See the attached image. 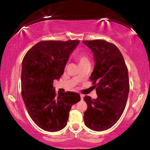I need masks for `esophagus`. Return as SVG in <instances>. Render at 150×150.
<instances>
[{
	"instance_id": "34e87169",
	"label": "esophagus",
	"mask_w": 150,
	"mask_h": 150,
	"mask_svg": "<svg viewBox=\"0 0 150 150\" xmlns=\"http://www.w3.org/2000/svg\"><path fill=\"white\" fill-rule=\"evenodd\" d=\"M80 96H81V100H83V98H84V95H81H81H80Z\"/></svg>"
}]
</instances>
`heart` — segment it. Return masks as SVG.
<instances>
[{
  "label": "heart",
  "mask_w": 150,
  "mask_h": 150,
  "mask_svg": "<svg viewBox=\"0 0 150 150\" xmlns=\"http://www.w3.org/2000/svg\"><path fill=\"white\" fill-rule=\"evenodd\" d=\"M75 58H76V59L77 60V62L79 63V64L88 62L87 55L85 54H83V53H79V54H77V55H76Z\"/></svg>",
  "instance_id": "b5f03b06"
}]
</instances>
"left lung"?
Segmentation results:
<instances>
[{
	"instance_id": "left-lung-1",
	"label": "left lung",
	"mask_w": 150,
	"mask_h": 150,
	"mask_svg": "<svg viewBox=\"0 0 150 150\" xmlns=\"http://www.w3.org/2000/svg\"><path fill=\"white\" fill-rule=\"evenodd\" d=\"M93 53L95 66L90 80L95 85L97 98L85 96L87 109L84 122L94 131H104L115 125L126 105L130 90L128 69L120 50L101 40L83 41Z\"/></svg>"
}]
</instances>
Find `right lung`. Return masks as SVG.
<instances>
[{
  "instance_id": "right-lung-1",
  "label": "right lung",
  "mask_w": 150,
  "mask_h": 150,
  "mask_svg": "<svg viewBox=\"0 0 150 150\" xmlns=\"http://www.w3.org/2000/svg\"><path fill=\"white\" fill-rule=\"evenodd\" d=\"M79 44V40L41 41L22 61V98L32 120L45 131L64 128L71 106L81 100L78 93H56L53 87L54 80H59L63 74L70 55Z\"/></svg>"
}]
</instances>
